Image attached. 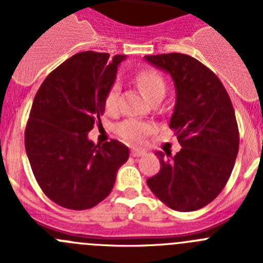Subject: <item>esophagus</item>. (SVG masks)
I'll use <instances>...</instances> for the list:
<instances>
[{
  "mask_svg": "<svg viewBox=\"0 0 263 263\" xmlns=\"http://www.w3.org/2000/svg\"><path fill=\"white\" fill-rule=\"evenodd\" d=\"M145 154H146V152H145V150H142V148H137V147L132 148V155H133L134 158L143 157Z\"/></svg>",
  "mask_w": 263,
  "mask_h": 263,
  "instance_id": "esophagus-1",
  "label": "esophagus"
}]
</instances>
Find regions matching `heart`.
<instances>
[{
  "label": "heart",
  "mask_w": 263,
  "mask_h": 263,
  "mask_svg": "<svg viewBox=\"0 0 263 263\" xmlns=\"http://www.w3.org/2000/svg\"><path fill=\"white\" fill-rule=\"evenodd\" d=\"M136 83L148 100L160 96V95L164 96V93H166V83H164L163 78L153 69H145V71L138 72L136 76ZM117 105L118 88L113 87L106 95V110L115 111L117 109ZM148 132H150V126L138 120H125L117 126V133L130 142H141L145 139Z\"/></svg>",
  "instance_id": "obj_1"
}]
</instances>
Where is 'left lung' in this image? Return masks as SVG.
I'll return each mask as SVG.
<instances>
[{"instance_id": "left-lung-1", "label": "left lung", "mask_w": 263, "mask_h": 263, "mask_svg": "<svg viewBox=\"0 0 263 263\" xmlns=\"http://www.w3.org/2000/svg\"><path fill=\"white\" fill-rule=\"evenodd\" d=\"M145 60L173 79L176 100L170 127L182 146L174 157L155 153L162 167L147 185L171 210H200L222 191L238 154L233 105L217 76L195 58L175 52Z\"/></svg>"}]
</instances>
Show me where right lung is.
<instances>
[{"label": "right lung", "mask_w": 263, "mask_h": 263, "mask_svg": "<svg viewBox=\"0 0 263 263\" xmlns=\"http://www.w3.org/2000/svg\"><path fill=\"white\" fill-rule=\"evenodd\" d=\"M85 51L46 78L32 101L25 147L36 182L53 203L89 210L103 201L129 159V148L111 139L95 145L88 133L105 111L125 55Z\"/></svg>", "instance_id": "add662e5"}]
</instances>
